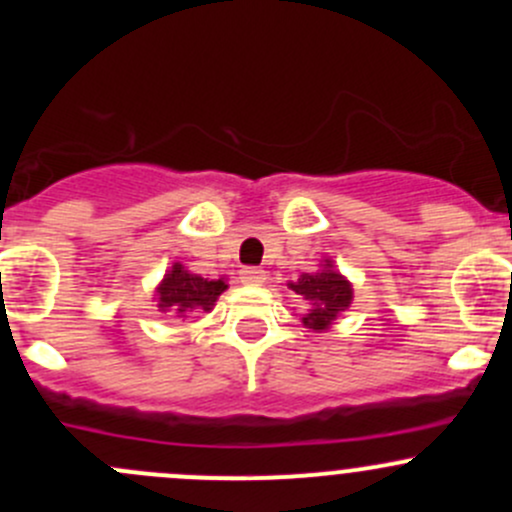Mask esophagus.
Returning a JSON list of instances; mask_svg holds the SVG:
<instances>
[{"label": "esophagus", "instance_id": "esophagus-1", "mask_svg": "<svg viewBox=\"0 0 512 512\" xmlns=\"http://www.w3.org/2000/svg\"><path fill=\"white\" fill-rule=\"evenodd\" d=\"M240 282L242 285H262L265 282V270H260V267H242Z\"/></svg>", "mask_w": 512, "mask_h": 512}]
</instances>
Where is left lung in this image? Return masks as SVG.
Returning a JSON list of instances; mask_svg holds the SVG:
<instances>
[{
	"instance_id": "1",
	"label": "left lung",
	"mask_w": 512,
	"mask_h": 512,
	"mask_svg": "<svg viewBox=\"0 0 512 512\" xmlns=\"http://www.w3.org/2000/svg\"><path fill=\"white\" fill-rule=\"evenodd\" d=\"M289 289L309 302V312L302 322L317 332L327 329L352 302V285L329 265L319 272H304Z\"/></svg>"
}]
</instances>
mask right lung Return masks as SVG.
Masks as SVG:
<instances>
[{"label": "right lung", "instance_id": "1", "mask_svg": "<svg viewBox=\"0 0 512 512\" xmlns=\"http://www.w3.org/2000/svg\"><path fill=\"white\" fill-rule=\"evenodd\" d=\"M227 285L223 280H205V277L190 275L183 267L175 265L165 275L163 285L158 287V307L170 309V312H193V309H213L215 299L225 292Z\"/></svg>", "mask_w": 512, "mask_h": 512}]
</instances>
